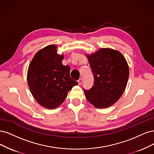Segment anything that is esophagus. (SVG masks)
Wrapping results in <instances>:
<instances>
[{
	"label": "esophagus",
	"mask_w": 154,
	"mask_h": 154,
	"mask_svg": "<svg viewBox=\"0 0 154 154\" xmlns=\"http://www.w3.org/2000/svg\"><path fill=\"white\" fill-rule=\"evenodd\" d=\"M82 79L81 78V79H79V80H78V83H79V85H81V84H82Z\"/></svg>",
	"instance_id": "obj_1"
}]
</instances>
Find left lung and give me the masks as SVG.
I'll return each instance as SVG.
<instances>
[{"label": "left lung", "mask_w": 154, "mask_h": 154, "mask_svg": "<svg viewBox=\"0 0 154 154\" xmlns=\"http://www.w3.org/2000/svg\"><path fill=\"white\" fill-rule=\"evenodd\" d=\"M94 75V85L84 90L87 100L97 108L112 106L125 91L129 75L125 58L118 51L102 48L86 55Z\"/></svg>", "instance_id": "1"}]
</instances>
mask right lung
Listing matches in <instances>:
<instances>
[{"mask_svg": "<svg viewBox=\"0 0 154 154\" xmlns=\"http://www.w3.org/2000/svg\"><path fill=\"white\" fill-rule=\"evenodd\" d=\"M57 46L50 45L34 55L27 71L29 90L36 101L54 109L64 101L68 92L78 82L70 77V68L62 64L64 55L57 53Z\"/></svg>", "mask_w": 154, "mask_h": 154, "instance_id": "right-lung-1", "label": "right lung"}]
</instances>
